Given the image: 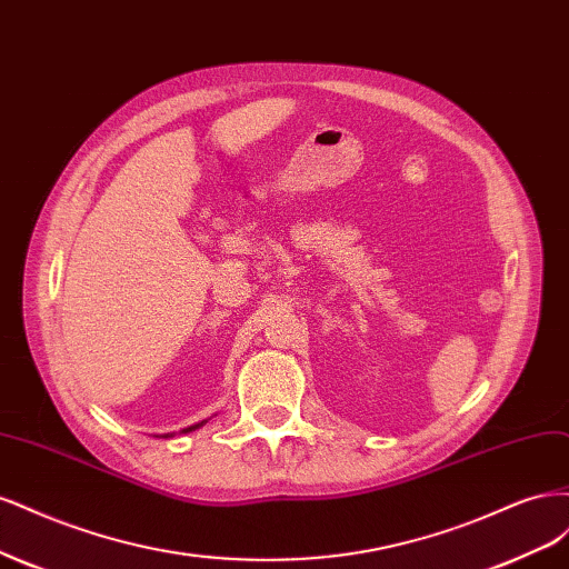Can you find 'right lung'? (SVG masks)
Segmentation results:
<instances>
[{
	"mask_svg": "<svg viewBox=\"0 0 569 569\" xmlns=\"http://www.w3.org/2000/svg\"><path fill=\"white\" fill-rule=\"evenodd\" d=\"M208 423V420H200V423H196V426H189V428H184V430H179V435H187V432H193V430H198V428H203ZM177 432H164V435H160V437H164V439H168V437H174Z\"/></svg>",
	"mask_w": 569,
	"mask_h": 569,
	"instance_id": "1",
	"label": "right lung"
}]
</instances>
